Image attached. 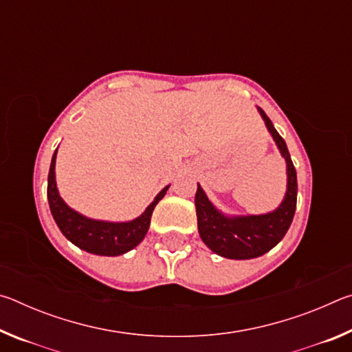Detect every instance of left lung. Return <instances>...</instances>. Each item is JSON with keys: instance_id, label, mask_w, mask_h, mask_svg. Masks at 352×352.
I'll return each mask as SVG.
<instances>
[{"instance_id": "1", "label": "left lung", "mask_w": 352, "mask_h": 352, "mask_svg": "<svg viewBox=\"0 0 352 352\" xmlns=\"http://www.w3.org/2000/svg\"><path fill=\"white\" fill-rule=\"evenodd\" d=\"M258 110L287 166V190L281 205L275 211L259 216H225L211 204L200 184H197L195 192V211L201 241L214 253L228 259H253L270 252L287 233L295 216L298 194L295 166L285 141L273 127L270 118L259 107Z\"/></svg>"}]
</instances>
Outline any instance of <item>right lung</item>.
I'll return each instance as SVG.
<instances>
[{
  "label": "right lung",
  "mask_w": 352,
  "mask_h": 352,
  "mask_svg": "<svg viewBox=\"0 0 352 352\" xmlns=\"http://www.w3.org/2000/svg\"><path fill=\"white\" fill-rule=\"evenodd\" d=\"M56 155L57 151L52 155L50 175H47V201H50L52 217L63 236L80 250L99 256H119L138 245L147 234L153 208L164 197L169 186L160 190V194L146 208V211L130 222H107V220L88 219L71 210L58 194L56 184Z\"/></svg>",
  "instance_id": "right-lung-1"
}]
</instances>
